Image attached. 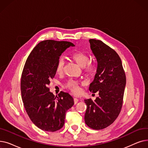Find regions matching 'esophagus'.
I'll use <instances>...</instances> for the list:
<instances>
[{
    "mask_svg": "<svg viewBox=\"0 0 148 148\" xmlns=\"http://www.w3.org/2000/svg\"><path fill=\"white\" fill-rule=\"evenodd\" d=\"M79 101V99L77 98H74V104H76L77 103H78Z\"/></svg>",
    "mask_w": 148,
    "mask_h": 148,
    "instance_id": "obj_1",
    "label": "esophagus"
}]
</instances>
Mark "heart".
Instances as JSON below:
<instances>
[{"instance_id":"b5f03b06","label":"heart","mask_w":148,"mask_h":148,"mask_svg":"<svg viewBox=\"0 0 148 148\" xmlns=\"http://www.w3.org/2000/svg\"><path fill=\"white\" fill-rule=\"evenodd\" d=\"M72 58L79 66L84 69V71L86 74L93 75L96 72V66L94 64L90 63L89 56L84 51L76 52L73 54ZM65 64V60L64 58H60L56 66V72L58 74L63 73ZM65 87L75 94H79L80 92L79 84L73 80L68 81L65 84Z\"/></svg>"}]
</instances>
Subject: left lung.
<instances>
[{
  "instance_id": "1",
  "label": "left lung",
  "mask_w": 148,
  "mask_h": 148,
  "mask_svg": "<svg viewBox=\"0 0 148 148\" xmlns=\"http://www.w3.org/2000/svg\"><path fill=\"white\" fill-rule=\"evenodd\" d=\"M90 49L97 61V73L89 86L98 92L94 101L84 100L86 125L94 130H102L111 124L121 112L126 85L125 74L121 59L114 50L100 40H89Z\"/></svg>"
}]
</instances>
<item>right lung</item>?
<instances>
[{
    "instance_id": "1",
    "label": "right lung",
    "mask_w": 148,
    "mask_h": 148,
    "mask_svg": "<svg viewBox=\"0 0 148 148\" xmlns=\"http://www.w3.org/2000/svg\"><path fill=\"white\" fill-rule=\"evenodd\" d=\"M74 46L68 41L45 40L35 47L26 61L21 79V97L29 118L42 130L54 132L62 128L66 111L74 105L68 93L61 91L55 97L48 87L62 53Z\"/></svg>"
}]
</instances>
